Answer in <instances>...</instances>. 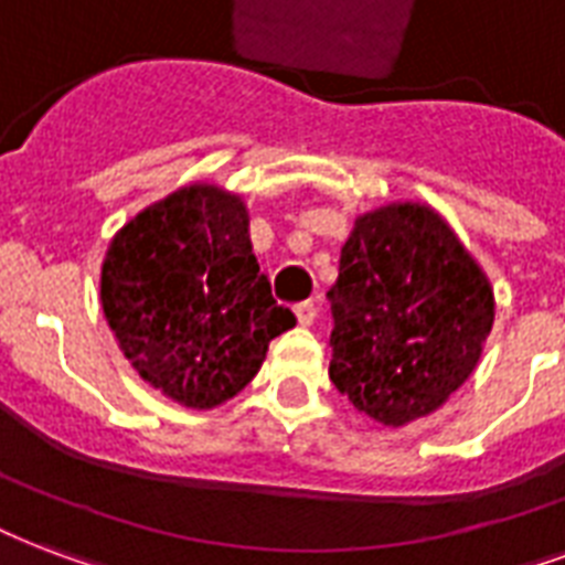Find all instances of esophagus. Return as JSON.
<instances>
[{
  "instance_id": "esophagus-1",
  "label": "esophagus",
  "mask_w": 565,
  "mask_h": 565,
  "mask_svg": "<svg viewBox=\"0 0 565 565\" xmlns=\"http://www.w3.org/2000/svg\"><path fill=\"white\" fill-rule=\"evenodd\" d=\"M295 318H298V324L309 328V324L316 321V303H312V300H303V303H298V307H295Z\"/></svg>"
}]
</instances>
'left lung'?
Returning <instances> with one entry per match:
<instances>
[{"label": "left lung", "mask_w": 565, "mask_h": 565, "mask_svg": "<svg viewBox=\"0 0 565 565\" xmlns=\"http://www.w3.org/2000/svg\"><path fill=\"white\" fill-rule=\"evenodd\" d=\"M330 381L381 426L440 408L468 381L494 321L486 274L426 205L363 214L328 291Z\"/></svg>", "instance_id": "1"}]
</instances>
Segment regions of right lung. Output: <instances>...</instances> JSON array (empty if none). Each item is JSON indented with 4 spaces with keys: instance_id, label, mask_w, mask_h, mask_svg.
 <instances>
[{
    "instance_id": "1",
    "label": "right lung",
    "mask_w": 565,
    "mask_h": 565,
    "mask_svg": "<svg viewBox=\"0 0 565 565\" xmlns=\"http://www.w3.org/2000/svg\"><path fill=\"white\" fill-rule=\"evenodd\" d=\"M244 202L193 184L130 220L106 249L100 303L125 358L186 408L247 387L267 342L295 328L258 270Z\"/></svg>"
}]
</instances>
